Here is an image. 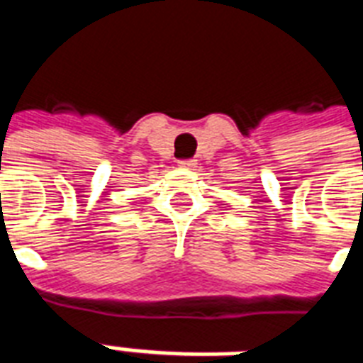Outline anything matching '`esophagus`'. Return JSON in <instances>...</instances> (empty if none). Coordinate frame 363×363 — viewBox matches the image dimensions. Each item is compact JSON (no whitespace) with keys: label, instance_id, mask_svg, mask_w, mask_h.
<instances>
[{"label":"esophagus","instance_id":"esophagus-1","mask_svg":"<svg viewBox=\"0 0 363 363\" xmlns=\"http://www.w3.org/2000/svg\"><path fill=\"white\" fill-rule=\"evenodd\" d=\"M179 165L184 167V169H192V167H196V160H181Z\"/></svg>","mask_w":363,"mask_h":363}]
</instances>
